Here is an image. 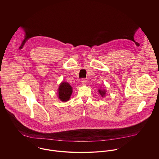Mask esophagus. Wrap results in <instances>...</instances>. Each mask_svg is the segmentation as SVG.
Listing matches in <instances>:
<instances>
[{"mask_svg": "<svg viewBox=\"0 0 159 159\" xmlns=\"http://www.w3.org/2000/svg\"><path fill=\"white\" fill-rule=\"evenodd\" d=\"M81 81V83H82L83 85H86V80L85 79L83 78Z\"/></svg>", "mask_w": 159, "mask_h": 159, "instance_id": "1", "label": "esophagus"}]
</instances>
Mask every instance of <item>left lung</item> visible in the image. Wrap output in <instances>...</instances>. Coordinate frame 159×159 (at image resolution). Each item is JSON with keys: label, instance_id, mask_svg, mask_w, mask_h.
Returning <instances> with one entry per match:
<instances>
[{"label": "left lung", "instance_id": "obj_1", "mask_svg": "<svg viewBox=\"0 0 159 159\" xmlns=\"http://www.w3.org/2000/svg\"><path fill=\"white\" fill-rule=\"evenodd\" d=\"M99 91V93H100V95H102V96L103 97V96H104L105 95V91H101V90H100Z\"/></svg>", "mask_w": 159, "mask_h": 159}]
</instances>
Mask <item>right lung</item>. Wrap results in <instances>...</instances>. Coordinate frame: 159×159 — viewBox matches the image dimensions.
<instances>
[{
    "label": "right lung",
    "mask_w": 159,
    "mask_h": 159,
    "mask_svg": "<svg viewBox=\"0 0 159 159\" xmlns=\"http://www.w3.org/2000/svg\"><path fill=\"white\" fill-rule=\"evenodd\" d=\"M59 99L62 102L68 101L72 93V88L71 86L66 82H62L58 90Z\"/></svg>",
    "instance_id": "add662e5"
}]
</instances>
